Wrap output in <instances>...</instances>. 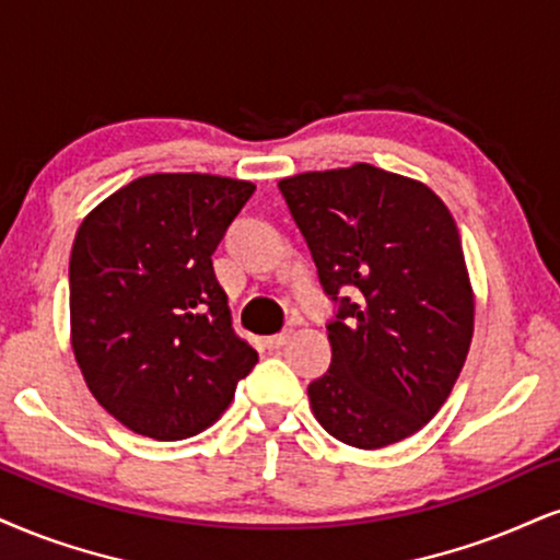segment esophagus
I'll return each instance as SVG.
<instances>
[{"label":"esophagus","instance_id":"esophagus-1","mask_svg":"<svg viewBox=\"0 0 560 560\" xmlns=\"http://www.w3.org/2000/svg\"><path fill=\"white\" fill-rule=\"evenodd\" d=\"M293 337V332H280V335H272V337H265V345L269 350H278V348H282V345H285L288 340H291Z\"/></svg>","mask_w":560,"mask_h":560}]
</instances>
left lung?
I'll list each match as a JSON object with an SVG mask.
<instances>
[{"mask_svg":"<svg viewBox=\"0 0 560 560\" xmlns=\"http://www.w3.org/2000/svg\"><path fill=\"white\" fill-rule=\"evenodd\" d=\"M319 280L340 299L332 363L308 384L324 431L355 448L418 433L452 395L475 332L462 238L431 186L371 163L278 182Z\"/></svg>","mask_w":560,"mask_h":560,"instance_id":"obj_1","label":"left lung"}]
</instances>
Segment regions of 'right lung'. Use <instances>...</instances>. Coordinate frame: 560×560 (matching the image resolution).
<instances>
[{"label": "right lung", "mask_w": 560, "mask_h": 560, "mask_svg": "<svg viewBox=\"0 0 560 560\" xmlns=\"http://www.w3.org/2000/svg\"><path fill=\"white\" fill-rule=\"evenodd\" d=\"M215 174H150L95 205L69 257V342L90 395L129 431L197 436L257 350L236 335L212 252L254 195Z\"/></svg>", "instance_id": "add662e5"}]
</instances>
